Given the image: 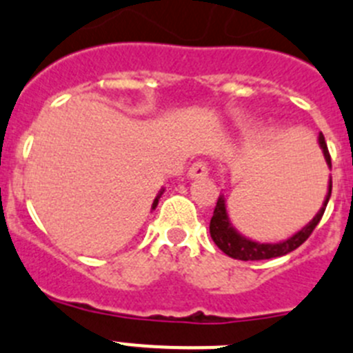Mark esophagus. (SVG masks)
Here are the masks:
<instances>
[{
	"mask_svg": "<svg viewBox=\"0 0 353 353\" xmlns=\"http://www.w3.org/2000/svg\"><path fill=\"white\" fill-rule=\"evenodd\" d=\"M209 174V169H208V163L202 160L195 161V163L190 167L188 170V177L190 179H202V177H205Z\"/></svg>",
	"mask_w": 353,
	"mask_h": 353,
	"instance_id": "1",
	"label": "esophagus"
}]
</instances>
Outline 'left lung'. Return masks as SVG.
Here are the masks:
<instances>
[{"label": "left lung", "instance_id": "1", "mask_svg": "<svg viewBox=\"0 0 353 353\" xmlns=\"http://www.w3.org/2000/svg\"><path fill=\"white\" fill-rule=\"evenodd\" d=\"M319 145L322 149L323 158L327 161V167L331 169V154H329V149H327L325 139L320 133L319 135ZM332 192V179H329V186H327V195L323 199V204L320 208V211L313 216V220L307 225H304L301 230H297L294 236H290L288 239L279 241V243H259V241L248 239L246 236L239 234L236 230V227L230 223V218H228L227 211V200L225 195L221 193L218 196V202H216L214 212H212L211 223H209V232H211V239L214 241V244L220 248L225 255L232 256V259L237 260H265V259H276V256H283L287 253L294 252L307 237L311 236V232L315 230V227L319 225V221L322 220L323 211L327 208V202L331 199Z\"/></svg>", "mask_w": 353, "mask_h": 353}]
</instances>
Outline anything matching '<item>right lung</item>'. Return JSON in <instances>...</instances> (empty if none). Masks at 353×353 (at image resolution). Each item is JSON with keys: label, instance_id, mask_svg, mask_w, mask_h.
I'll return each mask as SVG.
<instances>
[{"label": "right lung", "instance_id": "obj_1", "mask_svg": "<svg viewBox=\"0 0 353 353\" xmlns=\"http://www.w3.org/2000/svg\"><path fill=\"white\" fill-rule=\"evenodd\" d=\"M163 192H165V190L161 188V190H160V193H158V195H157V199L153 200V205H151V209H157V205H158V200H160V196L163 195Z\"/></svg>", "mask_w": 353, "mask_h": 353}]
</instances>
